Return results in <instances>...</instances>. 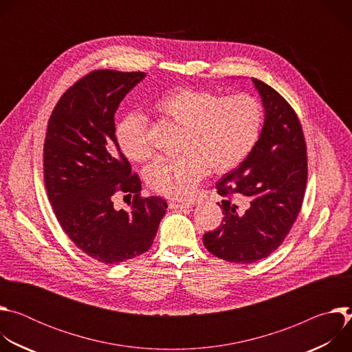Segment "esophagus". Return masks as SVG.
<instances>
[{"label":"esophagus","instance_id":"34e87169","mask_svg":"<svg viewBox=\"0 0 352 352\" xmlns=\"http://www.w3.org/2000/svg\"><path fill=\"white\" fill-rule=\"evenodd\" d=\"M170 209H175V210H186L192 208V204L189 202H170Z\"/></svg>","mask_w":352,"mask_h":352}]
</instances>
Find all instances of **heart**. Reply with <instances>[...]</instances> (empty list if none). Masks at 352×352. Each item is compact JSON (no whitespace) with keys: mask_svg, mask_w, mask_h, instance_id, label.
Listing matches in <instances>:
<instances>
[{"mask_svg":"<svg viewBox=\"0 0 352 352\" xmlns=\"http://www.w3.org/2000/svg\"><path fill=\"white\" fill-rule=\"evenodd\" d=\"M156 110L182 126V152L160 157L144 168L148 188L170 199L192 195L208 168L227 173L238 167L255 148L263 126V109L249 94L221 96L210 90L181 87L163 96ZM121 152L131 162L152 157L147 121L140 114L125 117L116 131Z\"/></svg>","mask_w":352,"mask_h":352,"instance_id":"1","label":"heart"}]
</instances>
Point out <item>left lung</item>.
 Returning a JSON list of instances; mask_svg holds the SVG:
<instances>
[{
	"label": "left lung",
	"instance_id": "left-lung-1",
	"mask_svg": "<svg viewBox=\"0 0 352 352\" xmlns=\"http://www.w3.org/2000/svg\"><path fill=\"white\" fill-rule=\"evenodd\" d=\"M265 109V122L255 148L216 189L224 217L217 230L204 235L206 249L232 263L267 258L289 232L302 206L308 164L300 122L273 87L252 78ZM234 197L245 210H237Z\"/></svg>",
	"mask_w": 352,
	"mask_h": 352
}]
</instances>
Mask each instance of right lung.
Returning a JSON list of instances; mask_svg holds the SVG:
<instances>
[{
    "label": "right lung",
    "instance_id": "obj_1",
    "mask_svg": "<svg viewBox=\"0 0 352 352\" xmlns=\"http://www.w3.org/2000/svg\"><path fill=\"white\" fill-rule=\"evenodd\" d=\"M144 72L93 71L60 98L44 140V182L54 213L72 242L106 265H120L152 246L167 202L142 197L116 136L114 116ZM117 191L133 194L131 210L116 211Z\"/></svg>",
    "mask_w": 352,
    "mask_h": 352
}]
</instances>
